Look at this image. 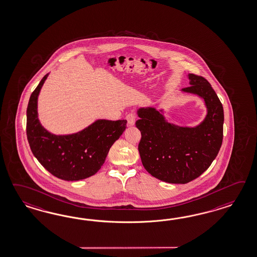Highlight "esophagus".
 <instances>
[{
	"mask_svg": "<svg viewBox=\"0 0 257 257\" xmlns=\"http://www.w3.org/2000/svg\"><path fill=\"white\" fill-rule=\"evenodd\" d=\"M126 119H127L128 125H135V122H136V115H135L134 113H129V114L126 116Z\"/></svg>",
	"mask_w": 257,
	"mask_h": 257,
	"instance_id": "1",
	"label": "esophagus"
}]
</instances>
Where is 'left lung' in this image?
I'll use <instances>...</instances> for the list:
<instances>
[{"label":"left lung","instance_id":"1","mask_svg":"<svg viewBox=\"0 0 257 257\" xmlns=\"http://www.w3.org/2000/svg\"><path fill=\"white\" fill-rule=\"evenodd\" d=\"M188 78L189 86L181 93L199 96L206 107L198 125L169 122L163 108L142 106L137 111L143 166L152 176L171 184H186L199 177L217 156L223 141L224 109L217 94L203 77L189 73Z\"/></svg>","mask_w":257,"mask_h":257}]
</instances>
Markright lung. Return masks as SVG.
<instances>
[{
  "label": "right lung",
  "mask_w": 257,
  "mask_h": 257,
  "mask_svg": "<svg viewBox=\"0 0 257 257\" xmlns=\"http://www.w3.org/2000/svg\"><path fill=\"white\" fill-rule=\"evenodd\" d=\"M47 73L33 91L27 107V138L33 155L52 175L66 181H78L96 174L109 149L126 129V119H98L69 135H55L42 125L38 97Z\"/></svg>",
  "instance_id": "1"
}]
</instances>
